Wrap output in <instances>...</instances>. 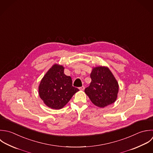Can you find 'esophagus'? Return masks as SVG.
Returning <instances> with one entry per match:
<instances>
[{
	"instance_id": "1",
	"label": "esophagus",
	"mask_w": 153,
	"mask_h": 153,
	"mask_svg": "<svg viewBox=\"0 0 153 153\" xmlns=\"http://www.w3.org/2000/svg\"><path fill=\"white\" fill-rule=\"evenodd\" d=\"M79 89L80 90V91H84V89H85V87L83 86H82V87H80L79 88Z\"/></svg>"
}]
</instances>
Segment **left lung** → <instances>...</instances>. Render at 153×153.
<instances>
[{
    "instance_id": "1",
    "label": "left lung",
    "mask_w": 153,
    "mask_h": 153,
    "mask_svg": "<svg viewBox=\"0 0 153 153\" xmlns=\"http://www.w3.org/2000/svg\"><path fill=\"white\" fill-rule=\"evenodd\" d=\"M91 82L85 89L91 102L100 108L113 104L117 100L119 86L110 68L105 66L93 67Z\"/></svg>"
}]
</instances>
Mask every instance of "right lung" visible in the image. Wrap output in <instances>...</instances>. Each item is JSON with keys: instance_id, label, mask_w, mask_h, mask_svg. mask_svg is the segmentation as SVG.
<instances>
[{"instance_id": "add662e5", "label": "right lung", "mask_w": 153, "mask_h": 153, "mask_svg": "<svg viewBox=\"0 0 153 153\" xmlns=\"http://www.w3.org/2000/svg\"><path fill=\"white\" fill-rule=\"evenodd\" d=\"M64 67L59 64H53L42 79L39 86V95L48 107L62 108L79 90L72 86V79L66 76Z\"/></svg>"}]
</instances>
